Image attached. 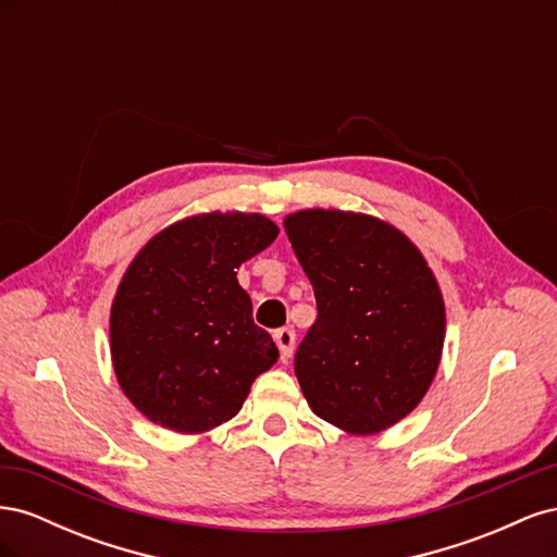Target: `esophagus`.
<instances>
[{"instance_id":"34e87169","label":"esophagus","mask_w":557,"mask_h":557,"mask_svg":"<svg viewBox=\"0 0 557 557\" xmlns=\"http://www.w3.org/2000/svg\"><path fill=\"white\" fill-rule=\"evenodd\" d=\"M274 339H276L278 350H281V360L285 362V360H288V358L293 356V348H295V330H293V327H281V330H276Z\"/></svg>"}]
</instances>
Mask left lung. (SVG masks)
Returning <instances> with one entry per match:
<instances>
[{
  "label": "left lung",
  "instance_id": "1",
  "mask_svg": "<svg viewBox=\"0 0 557 557\" xmlns=\"http://www.w3.org/2000/svg\"><path fill=\"white\" fill-rule=\"evenodd\" d=\"M285 232L318 309L295 352L311 411L352 434L395 425L442 360L446 311L428 262L399 230L362 213L299 211Z\"/></svg>",
  "mask_w": 557,
  "mask_h": 557
}]
</instances>
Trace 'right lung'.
I'll list each match as a JSON object with an SVG mask.
<instances>
[{"label":"right lung","mask_w":557,"mask_h":557,"mask_svg":"<svg viewBox=\"0 0 557 557\" xmlns=\"http://www.w3.org/2000/svg\"><path fill=\"white\" fill-rule=\"evenodd\" d=\"M276 234L260 213H201L162 230L129 264L111 309V356L123 393L153 423L218 428L276 362L237 281Z\"/></svg>","instance_id":"right-lung-1"}]
</instances>
